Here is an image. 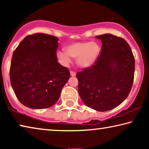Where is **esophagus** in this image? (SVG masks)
<instances>
[{
  "label": "esophagus",
  "instance_id": "1",
  "mask_svg": "<svg viewBox=\"0 0 149 149\" xmlns=\"http://www.w3.org/2000/svg\"><path fill=\"white\" fill-rule=\"evenodd\" d=\"M70 75H71L72 77L76 76V72H74V71H72V70H71V71H70Z\"/></svg>",
  "mask_w": 149,
  "mask_h": 149
}]
</instances>
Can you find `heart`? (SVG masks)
I'll list each match as a JSON object with an SVG mask.
<instances>
[{
    "label": "heart",
    "mask_w": 149,
    "mask_h": 149,
    "mask_svg": "<svg viewBox=\"0 0 149 149\" xmlns=\"http://www.w3.org/2000/svg\"><path fill=\"white\" fill-rule=\"evenodd\" d=\"M65 51L58 52V56L64 64L70 63V58H77V63L82 67H90L97 60L100 47L95 42H77L66 47Z\"/></svg>",
    "instance_id": "b5f03b06"
}]
</instances>
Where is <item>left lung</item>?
Returning a JSON list of instances; mask_svg holds the SVG:
<instances>
[{
  "mask_svg": "<svg viewBox=\"0 0 149 149\" xmlns=\"http://www.w3.org/2000/svg\"><path fill=\"white\" fill-rule=\"evenodd\" d=\"M102 43L95 64L77 73L78 91L86 106L104 112L127 98L134 81V57L123 38L111 34L96 36Z\"/></svg>",
  "mask_w": 149,
  "mask_h": 149,
  "instance_id": "left-lung-1",
  "label": "left lung"
}]
</instances>
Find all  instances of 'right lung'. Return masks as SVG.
<instances>
[{"label": "right lung", "instance_id": "add662e5", "mask_svg": "<svg viewBox=\"0 0 149 149\" xmlns=\"http://www.w3.org/2000/svg\"><path fill=\"white\" fill-rule=\"evenodd\" d=\"M58 38L45 33L28 35L13 52L10 84L16 97L29 108L43 109L58 101L70 77L57 61Z\"/></svg>", "mask_w": 149, "mask_h": 149}]
</instances>
